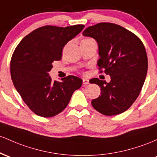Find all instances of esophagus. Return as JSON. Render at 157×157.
Masks as SVG:
<instances>
[{"instance_id": "obj_1", "label": "esophagus", "mask_w": 157, "mask_h": 157, "mask_svg": "<svg viewBox=\"0 0 157 157\" xmlns=\"http://www.w3.org/2000/svg\"><path fill=\"white\" fill-rule=\"evenodd\" d=\"M89 84V80L87 78H83V84L84 85H87Z\"/></svg>"}]
</instances>
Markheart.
Masks as SVG:
<instances>
[{
	"label": "heart",
	"instance_id": "1",
	"mask_svg": "<svg viewBox=\"0 0 157 157\" xmlns=\"http://www.w3.org/2000/svg\"><path fill=\"white\" fill-rule=\"evenodd\" d=\"M86 39H89V38H86Z\"/></svg>",
	"mask_w": 157,
	"mask_h": 157
}]
</instances>
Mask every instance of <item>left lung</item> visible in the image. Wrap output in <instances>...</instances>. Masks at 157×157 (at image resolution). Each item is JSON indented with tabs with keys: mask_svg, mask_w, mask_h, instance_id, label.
Instances as JSON below:
<instances>
[{
	"mask_svg": "<svg viewBox=\"0 0 157 157\" xmlns=\"http://www.w3.org/2000/svg\"><path fill=\"white\" fill-rule=\"evenodd\" d=\"M96 40L98 47V66L110 76V82L95 78L101 96L93 99V107L105 116L120 114L136 99L147 72L145 47L136 35L122 26L111 23H100L89 26L82 33Z\"/></svg>",
	"mask_w": 157,
	"mask_h": 157,
	"instance_id": "obj_1",
	"label": "left lung"
}]
</instances>
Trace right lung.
I'll list each match as a JSON object with an SVG mask.
<instances>
[{"mask_svg": "<svg viewBox=\"0 0 157 157\" xmlns=\"http://www.w3.org/2000/svg\"><path fill=\"white\" fill-rule=\"evenodd\" d=\"M84 25L67 27L45 26L23 38L11 59L10 73L16 90L29 109L42 117H52L66 108L74 91L82 80L74 75L52 81L49 72L54 61L61 59L68 41L84 29Z\"/></svg>", "mask_w": 157, "mask_h": 157, "instance_id": "1", "label": "right lung"}]
</instances>
